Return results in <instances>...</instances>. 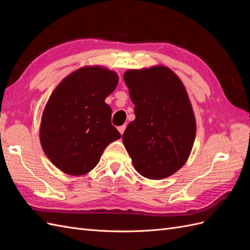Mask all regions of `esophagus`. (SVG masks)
<instances>
[{
	"instance_id": "34e87169",
	"label": "esophagus",
	"mask_w": 250,
	"mask_h": 250,
	"mask_svg": "<svg viewBox=\"0 0 250 250\" xmlns=\"http://www.w3.org/2000/svg\"><path fill=\"white\" fill-rule=\"evenodd\" d=\"M125 128H126V125H122V126L118 127V130L120 131V133H121V134H123V133H124V131H125Z\"/></svg>"
}]
</instances>
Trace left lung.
Segmentation results:
<instances>
[{
    "mask_svg": "<svg viewBox=\"0 0 250 250\" xmlns=\"http://www.w3.org/2000/svg\"><path fill=\"white\" fill-rule=\"evenodd\" d=\"M124 81L135 120L123 133L135 170L163 179L187 162L196 135L194 112L183 82L166 66L129 70Z\"/></svg>",
    "mask_w": 250,
    "mask_h": 250,
    "instance_id": "8db88e82",
    "label": "left lung"
}]
</instances>
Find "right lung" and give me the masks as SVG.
Returning a JSON list of instances; mask_svg holds the SVG:
<instances>
[{
  "label": "right lung",
  "mask_w": 250,
  "mask_h": 250,
  "mask_svg": "<svg viewBox=\"0 0 250 250\" xmlns=\"http://www.w3.org/2000/svg\"><path fill=\"white\" fill-rule=\"evenodd\" d=\"M119 82L115 72L86 66L65 77L42 112L41 143L50 161L70 175H82L99 163L108 144L121 138L105 103Z\"/></svg>",
  "instance_id": "add662e5"
}]
</instances>
